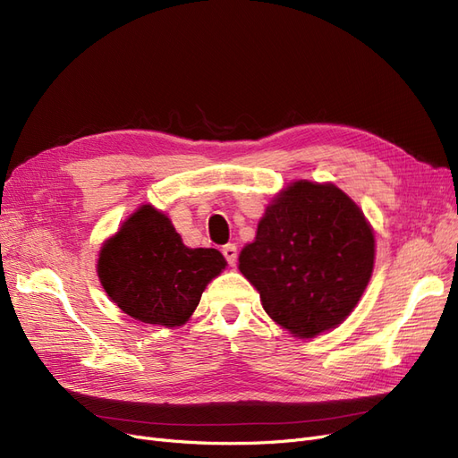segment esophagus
<instances>
[{
  "label": "esophagus",
  "mask_w": 458,
  "mask_h": 458,
  "mask_svg": "<svg viewBox=\"0 0 458 458\" xmlns=\"http://www.w3.org/2000/svg\"><path fill=\"white\" fill-rule=\"evenodd\" d=\"M221 254H224V258L227 259L231 267L234 266V263H237L239 254H237V246H234V244H225L224 248H221Z\"/></svg>",
  "instance_id": "esophagus-1"
}]
</instances>
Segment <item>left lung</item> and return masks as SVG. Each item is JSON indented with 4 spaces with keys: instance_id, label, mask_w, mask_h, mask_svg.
Listing matches in <instances>:
<instances>
[{
    "instance_id": "8db88e82",
    "label": "left lung",
    "mask_w": 458,
    "mask_h": 458,
    "mask_svg": "<svg viewBox=\"0 0 458 458\" xmlns=\"http://www.w3.org/2000/svg\"><path fill=\"white\" fill-rule=\"evenodd\" d=\"M374 266V234L336 187L296 182L267 206L239 258L276 325L300 338L335 328L357 306Z\"/></svg>"
}]
</instances>
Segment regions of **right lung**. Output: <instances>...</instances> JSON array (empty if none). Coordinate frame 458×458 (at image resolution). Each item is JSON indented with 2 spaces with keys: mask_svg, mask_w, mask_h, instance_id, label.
<instances>
[{
  "mask_svg": "<svg viewBox=\"0 0 458 458\" xmlns=\"http://www.w3.org/2000/svg\"><path fill=\"white\" fill-rule=\"evenodd\" d=\"M225 263L216 248H187L170 219L145 204L101 248L97 273L123 313L172 328L187 323Z\"/></svg>",
  "mask_w": 458,
  "mask_h": 458,
  "instance_id": "obj_1",
  "label": "right lung"
}]
</instances>
